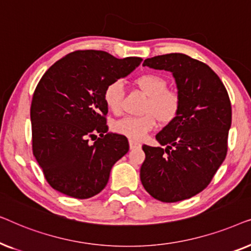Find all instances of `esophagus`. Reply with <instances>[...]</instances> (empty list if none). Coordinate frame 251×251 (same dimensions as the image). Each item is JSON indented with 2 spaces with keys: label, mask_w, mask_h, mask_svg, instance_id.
Instances as JSON below:
<instances>
[{
  "label": "esophagus",
  "mask_w": 251,
  "mask_h": 251,
  "mask_svg": "<svg viewBox=\"0 0 251 251\" xmlns=\"http://www.w3.org/2000/svg\"><path fill=\"white\" fill-rule=\"evenodd\" d=\"M129 146H130V150H135V149H139V147L142 146V144H140L139 142H137V140L130 139L129 140Z\"/></svg>",
  "instance_id": "1"
}]
</instances>
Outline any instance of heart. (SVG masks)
Returning <instances> with one entry per match:
<instances>
[{
  "label": "heart",
  "instance_id": "obj_1",
  "mask_svg": "<svg viewBox=\"0 0 251 251\" xmlns=\"http://www.w3.org/2000/svg\"><path fill=\"white\" fill-rule=\"evenodd\" d=\"M135 84L146 96L144 106L146 114L142 116H126L114 123V130L120 135L131 139H143L156 126L157 120L161 123H170L177 118L180 109V97L178 92L167 89L168 82L163 76L154 73H146L135 78ZM123 85L120 81L109 83L104 90V101L107 108L114 114L122 111Z\"/></svg>",
  "mask_w": 251,
  "mask_h": 251
}]
</instances>
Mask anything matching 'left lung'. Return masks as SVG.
I'll return each mask as SVG.
<instances>
[{"instance_id":"8db88e82","label":"left lung","mask_w":251,"mask_h":251,"mask_svg":"<svg viewBox=\"0 0 251 251\" xmlns=\"http://www.w3.org/2000/svg\"><path fill=\"white\" fill-rule=\"evenodd\" d=\"M143 66L171 72L181 105L177 118L155 137L166 149L143 145L140 180L159 201L190 199L210 184L227 154L228 94L207 64L184 53L147 58Z\"/></svg>"}]
</instances>
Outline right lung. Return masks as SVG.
I'll list each match as a JSON object with an SVG mask.
<instances>
[{
  "label": "right lung",
  "mask_w": 251,
  "mask_h": 251,
  "mask_svg": "<svg viewBox=\"0 0 251 251\" xmlns=\"http://www.w3.org/2000/svg\"><path fill=\"white\" fill-rule=\"evenodd\" d=\"M142 60L77 50L56 61L41 77L30 105L32 147L56 191L89 199L104 190L112 167L129 151L126 136L108 132L104 90ZM92 136L98 139L90 144Z\"/></svg>",
  "instance_id": "1"
}]
</instances>
